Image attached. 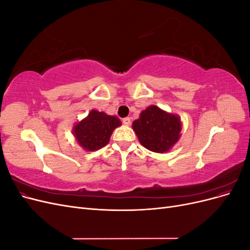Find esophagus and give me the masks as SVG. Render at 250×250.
Returning a JSON list of instances; mask_svg holds the SVG:
<instances>
[{
    "label": "esophagus",
    "instance_id": "34e87169",
    "mask_svg": "<svg viewBox=\"0 0 250 250\" xmlns=\"http://www.w3.org/2000/svg\"><path fill=\"white\" fill-rule=\"evenodd\" d=\"M122 122H123V124H125V125H130L131 121H130V118H124V119L122 120Z\"/></svg>",
    "mask_w": 250,
    "mask_h": 250
}]
</instances>
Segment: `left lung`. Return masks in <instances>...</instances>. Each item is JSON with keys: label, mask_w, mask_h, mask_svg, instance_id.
Segmentation results:
<instances>
[{"label": "left lung", "mask_w": 250, "mask_h": 250, "mask_svg": "<svg viewBox=\"0 0 250 250\" xmlns=\"http://www.w3.org/2000/svg\"><path fill=\"white\" fill-rule=\"evenodd\" d=\"M132 128L144 147L163 153L178 141L181 124L177 116L151 105L141 112L140 118L132 123Z\"/></svg>", "instance_id": "obj_1"}]
</instances>
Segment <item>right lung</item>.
Here are the masks:
<instances>
[{
    "label": "right lung",
    "instance_id": "1",
    "mask_svg": "<svg viewBox=\"0 0 250 250\" xmlns=\"http://www.w3.org/2000/svg\"><path fill=\"white\" fill-rule=\"evenodd\" d=\"M120 125L121 121L117 117L92 110L84 120L75 125L74 134L83 149L95 151L107 145L113 129Z\"/></svg>",
    "mask_w": 250,
    "mask_h": 250
}]
</instances>
